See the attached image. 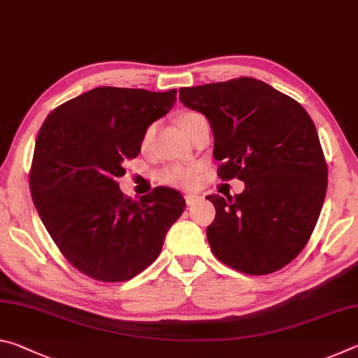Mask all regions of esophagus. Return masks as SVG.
<instances>
[{
	"instance_id": "1",
	"label": "esophagus",
	"mask_w": 358,
	"mask_h": 358,
	"mask_svg": "<svg viewBox=\"0 0 358 358\" xmlns=\"http://www.w3.org/2000/svg\"><path fill=\"white\" fill-rule=\"evenodd\" d=\"M199 199H201V196H199V194H194V192H189L185 196V201L187 205H194L199 201Z\"/></svg>"
}]
</instances>
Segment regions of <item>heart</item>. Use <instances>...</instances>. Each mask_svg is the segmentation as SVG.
<instances>
[{
    "label": "heart",
    "mask_w": 358,
    "mask_h": 358,
    "mask_svg": "<svg viewBox=\"0 0 358 358\" xmlns=\"http://www.w3.org/2000/svg\"><path fill=\"white\" fill-rule=\"evenodd\" d=\"M203 118L201 113L197 112H183L178 115V126L183 129L185 134L189 137L191 129L194 123L197 120ZM155 132V124H151L147 128V131L143 132L142 137V147H147L150 143L151 137H153ZM197 173L199 169L196 166H180V164H173V166H167L162 169V171L157 172V180L164 185H171L175 187H192L197 181Z\"/></svg>",
    "instance_id": "1"
}]
</instances>
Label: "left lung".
<instances>
[{
    "instance_id": "left-lung-1",
    "label": "left lung",
    "mask_w": 358,
    "mask_h": 358,
    "mask_svg": "<svg viewBox=\"0 0 358 358\" xmlns=\"http://www.w3.org/2000/svg\"><path fill=\"white\" fill-rule=\"evenodd\" d=\"M180 101L210 121L220 178L245 181L234 197L207 196L216 208L207 227L211 251L246 275L292 262L316 227L329 177L310 115L251 77L181 88Z\"/></svg>"
}]
</instances>
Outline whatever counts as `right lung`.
<instances>
[{
	"label": "right lung",
	"mask_w": 358,
	"mask_h": 358,
	"mask_svg": "<svg viewBox=\"0 0 358 358\" xmlns=\"http://www.w3.org/2000/svg\"><path fill=\"white\" fill-rule=\"evenodd\" d=\"M175 96L177 90L99 87L57 107L41 126L29 171L34 207L68 262L93 280L118 282L141 273L185 211L183 196L171 187L132 201L115 181Z\"/></svg>",
	"instance_id": "add662e5"
}]
</instances>
